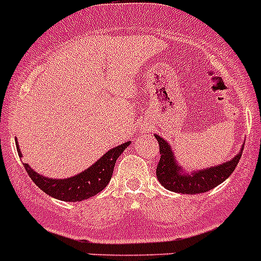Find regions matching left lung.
Listing matches in <instances>:
<instances>
[{"instance_id":"8db88e82","label":"left lung","mask_w":261,"mask_h":261,"mask_svg":"<svg viewBox=\"0 0 261 261\" xmlns=\"http://www.w3.org/2000/svg\"><path fill=\"white\" fill-rule=\"evenodd\" d=\"M160 145V162L156 165V178L161 182V185L167 190L182 194H198L205 193L220 185L225 181L236 169L237 164L241 158L243 149L234 158L228 162L215 167H209L204 170L192 171L186 173L177 162H175L174 154L170 145L160 135H154Z\"/></svg>"}]
</instances>
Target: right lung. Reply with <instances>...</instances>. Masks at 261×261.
I'll use <instances>...</instances> for the list:
<instances>
[{
  "mask_svg": "<svg viewBox=\"0 0 261 261\" xmlns=\"http://www.w3.org/2000/svg\"><path fill=\"white\" fill-rule=\"evenodd\" d=\"M128 145H130V142L116 146L106 152L100 160H97V162H95L87 170L82 171L80 174L75 175V177H69V178H48V177L37 174L35 170H32L28 164H24V167L32 181L48 196L61 201L76 202V201H83L90 197H94L95 194L100 193L106 186L109 185L116 160ZM16 146L18 156H22L20 149H18V145Z\"/></svg>",
  "mask_w": 261,
  "mask_h": 261,
  "instance_id": "add662e5",
  "label": "right lung"
}]
</instances>
